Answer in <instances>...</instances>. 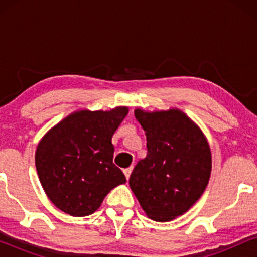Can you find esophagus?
<instances>
[{
	"instance_id": "34e87169",
	"label": "esophagus",
	"mask_w": 257,
	"mask_h": 257,
	"mask_svg": "<svg viewBox=\"0 0 257 257\" xmlns=\"http://www.w3.org/2000/svg\"><path fill=\"white\" fill-rule=\"evenodd\" d=\"M131 173H132V167H128V168H126V170H124V174L127 180L130 179V175H131Z\"/></svg>"
}]
</instances>
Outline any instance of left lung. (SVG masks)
Instances as JSON below:
<instances>
[{"instance_id":"obj_1","label":"left lung","mask_w":257,"mask_h":257,"mask_svg":"<svg viewBox=\"0 0 257 257\" xmlns=\"http://www.w3.org/2000/svg\"><path fill=\"white\" fill-rule=\"evenodd\" d=\"M147 139V156L136 165L128 184L154 221L182 215L203 194L212 172L209 144L198 125L179 108L135 110Z\"/></svg>"}]
</instances>
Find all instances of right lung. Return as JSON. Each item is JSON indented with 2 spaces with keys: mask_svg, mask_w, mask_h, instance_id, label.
Segmentation results:
<instances>
[{
  "mask_svg": "<svg viewBox=\"0 0 257 257\" xmlns=\"http://www.w3.org/2000/svg\"><path fill=\"white\" fill-rule=\"evenodd\" d=\"M127 113L126 106L75 111L38 143V178L49 200L62 212L90 215L111 189L125 184L124 173L112 161V137Z\"/></svg>",
  "mask_w": 257,
  "mask_h": 257,
  "instance_id": "add662e5",
  "label": "right lung"
}]
</instances>
